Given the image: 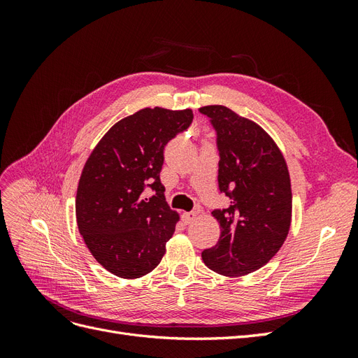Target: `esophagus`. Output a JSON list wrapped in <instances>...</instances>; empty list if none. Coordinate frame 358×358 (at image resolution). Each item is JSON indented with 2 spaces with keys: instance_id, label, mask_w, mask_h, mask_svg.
Instances as JSON below:
<instances>
[{
  "instance_id": "1",
  "label": "esophagus",
  "mask_w": 358,
  "mask_h": 358,
  "mask_svg": "<svg viewBox=\"0 0 358 358\" xmlns=\"http://www.w3.org/2000/svg\"><path fill=\"white\" fill-rule=\"evenodd\" d=\"M196 218H197V212H185L182 215V220L185 224H191Z\"/></svg>"
}]
</instances>
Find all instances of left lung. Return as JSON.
I'll return each instance as SVG.
<instances>
[{"label":"left lung","mask_w":358,"mask_h":358,"mask_svg":"<svg viewBox=\"0 0 358 358\" xmlns=\"http://www.w3.org/2000/svg\"><path fill=\"white\" fill-rule=\"evenodd\" d=\"M216 133L218 187L230 199L215 209L221 236L204 249V264L216 273L242 276L267 264L287 239L292 194L287 162L264 129L225 106H204Z\"/></svg>","instance_id":"obj_1"}]
</instances>
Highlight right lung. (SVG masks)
I'll use <instances>...</instances> for the list:
<instances>
[{
    "mask_svg": "<svg viewBox=\"0 0 358 358\" xmlns=\"http://www.w3.org/2000/svg\"><path fill=\"white\" fill-rule=\"evenodd\" d=\"M192 117L189 109L146 107L115 124L86 161L76 196L78 227L96 262L119 278L152 272L175 233L179 216L166 203L159 173L166 145Z\"/></svg>",
    "mask_w": 358,
    "mask_h": 358,
    "instance_id": "add662e5",
    "label": "right lung"
}]
</instances>
